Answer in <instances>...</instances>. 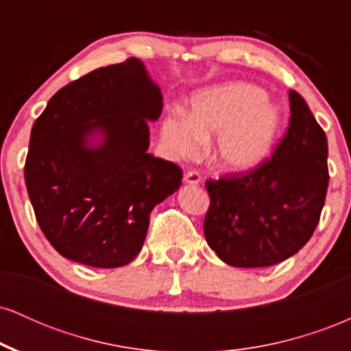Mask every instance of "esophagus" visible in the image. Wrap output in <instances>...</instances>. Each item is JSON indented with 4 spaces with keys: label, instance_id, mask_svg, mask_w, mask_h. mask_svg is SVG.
<instances>
[{
    "label": "esophagus",
    "instance_id": "1",
    "mask_svg": "<svg viewBox=\"0 0 351 351\" xmlns=\"http://www.w3.org/2000/svg\"><path fill=\"white\" fill-rule=\"evenodd\" d=\"M183 181L186 184H191V186H198V184L201 183V176L198 171H188L186 175H184Z\"/></svg>",
    "mask_w": 351,
    "mask_h": 351
}]
</instances>
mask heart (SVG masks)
<instances>
[{
	"label": "heart",
	"mask_w": 351,
	"mask_h": 351,
	"mask_svg": "<svg viewBox=\"0 0 351 351\" xmlns=\"http://www.w3.org/2000/svg\"><path fill=\"white\" fill-rule=\"evenodd\" d=\"M284 115L259 87L234 82L203 88L189 99V112L173 108L160 125V140L171 158L199 156L216 135L213 158L221 170L249 175L267 162Z\"/></svg>",
	"instance_id": "1"
}]
</instances>
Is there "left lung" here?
<instances>
[{
	"mask_svg": "<svg viewBox=\"0 0 351 351\" xmlns=\"http://www.w3.org/2000/svg\"><path fill=\"white\" fill-rule=\"evenodd\" d=\"M291 122L272 158L245 176L206 181L204 237L232 267H269L307 244L328 188L325 132L297 92Z\"/></svg>",
	"mask_w": 351,
	"mask_h": 351,
	"instance_id": "obj_1",
	"label": "left lung"
}]
</instances>
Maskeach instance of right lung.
Segmentation results:
<instances>
[{
    "label": "right lung",
    "instance_id": "1",
    "mask_svg": "<svg viewBox=\"0 0 351 351\" xmlns=\"http://www.w3.org/2000/svg\"><path fill=\"white\" fill-rule=\"evenodd\" d=\"M162 100L132 58L62 87L34 122L24 180L39 228L62 257L114 269L142 251L150 213L183 178L147 152Z\"/></svg>",
    "mask_w": 351,
    "mask_h": 351
}]
</instances>
